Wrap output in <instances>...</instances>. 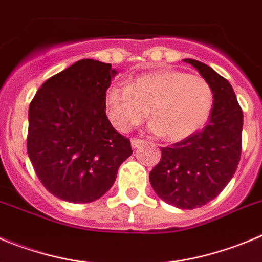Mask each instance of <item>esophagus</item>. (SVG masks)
<instances>
[{
    "label": "esophagus",
    "instance_id": "esophagus-1",
    "mask_svg": "<svg viewBox=\"0 0 262 262\" xmlns=\"http://www.w3.org/2000/svg\"><path fill=\"white\" fill-rule=\"evenodd\" d=\"M130 143H132V147L136 148V147H138V146L142 145L143 141H142V139H139V138H133L130 141Z\"/></svg>",
    "mask_w": 262,
    "mask_h": 262
}]
</instances>
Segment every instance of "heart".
<instances>
[{"label":"heart","instance_id":"1","mask_svg":"<svg viewBox=\"0 0 262 262\" xmlns=\"http://www.w3.org/2000/svg\"><path fill=\"white\" fill-rule=\"evenodd\" d=\"M213 92L200 76L176 70L146 73L125 88L112 85L104 93V108L112 125L128 132L148 116L150 130L181 141L196 133L208 120Z\"/></svg>","mask_w":262,"mask_h":262}]
</instances>
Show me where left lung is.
Instances as JSON below:
<instances>
[{"instance_id":"obj_1","label":"left lung","mask_w":262,"mask_h":262,"mask_svg":"<svg viewBox=\"0 0 262 262\" xmlns=\"http://www.w3.org/2000/svg\"><path fill=\"white\" fill-rule=\"evenodd\" d=\"M185 62L211 85L213 107L202 130L170 147H161L150 183L168 204L194 209L214 199L233 178L242 152L243 112L226 79L199 60Z\"/></svg>"}]
</instances>
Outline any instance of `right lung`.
<instances>
[{
  "label": "right lung",
  "instance_id": "right-lung-1",
  "mask_svg": "<svg viewBox=\"0 0 262 262\" xmlns=\"http://www.w3.org/2000/svg\"><path fill=\"white\" fill-rule=\"evenodd\" d=\"M117 71L81 59L46 80L29 104L27 151L38 180L54 196L90 203L106 194L132 155L104 108Z\"/></svg>",
  "mask_w": 262,
  "mask_h": 262
}]
</instances>
